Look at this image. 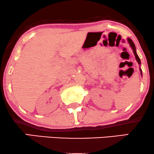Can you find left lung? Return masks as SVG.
<instances>
[{"label":"left lung","instance_id":"1","mask_svg":"<svg viewBox=\"0 0 154 154\" xmlns=\"http://www.w3.org/2000/svg\"><path fill=\"white\" fill-rule=\"evenodd\" d=\"M128 43L130 44V46L131 47V48L132 49V51H133V54H134V55H135V57L136 61H137V63H138V64H139V66H140V72L141 76H142V70H141V68H140V64H141L140 59L139 56H137V53H136V48H135V44H134L133 42H132V40L130 38H128Z\"/></svg>","mask_w":154,"mask_h":154}]
</instances>
